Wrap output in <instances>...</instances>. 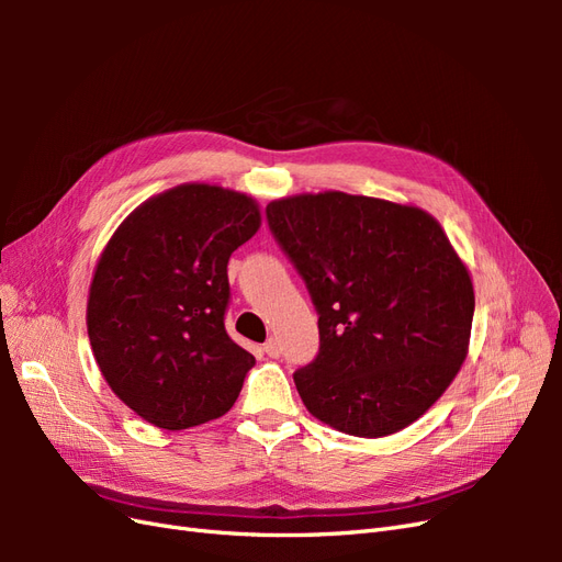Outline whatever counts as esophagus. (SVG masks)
Returning <instances> with one entry per match:
<instances>
[{"label":"esophagus","instance_id":"obj_1","mask_svg":"<svg viewBox=\"0 0 562 562\" xmlns=\"http://www.w3.org/2000/svg\"><path fill=\"white\" fill-rule=\"evenodd\" d=\"M265 353L267 356H271V359H277V356L281 353V342H279V337H274V335H271L269 339H267V342H265Z\"/></svg>","mask_w":562,"mask_h":562}]
</instances>
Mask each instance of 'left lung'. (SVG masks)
I'll list each match as a JSON object with an SVG mask.
<instances>
[{"instance_id": "left-lung-1", "label": "left lung", "mask_w": 562, "mask_h": 562, "mask_svg": "<svg viewBox=\"0 0 562 562\" xmlns=\"http://www.w3.org/2000/svg\"><path fill=\"white\" fill-rule=\"evenodd\" d=\"M267 223L318 314L316 359L295 370L307 411L333 429H405L462 368L473 283L438 220L345 192L271 201Z\"/></svg>"}]
</instances>
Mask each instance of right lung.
I'll return each mask as SVG.
<instances>
[{
  "label": "right lung",
  "instance_id": "right-lung-1",
  "mask_svg": "<svg viewBox=\"0 0 562 562\" xmlns=\"http://www.w3.org/2000/svg\"><path fill=\"white\" fill-rule=\"evenodd\" d=\"M255 199L187 182L140 203L95 265L87 328L135 415L180 431L223 417L255 359L225 330L229 255L260 229Z\"/></svg>",
  "mask_w": 562,
  "mask_h": 562
}]
</instances>
